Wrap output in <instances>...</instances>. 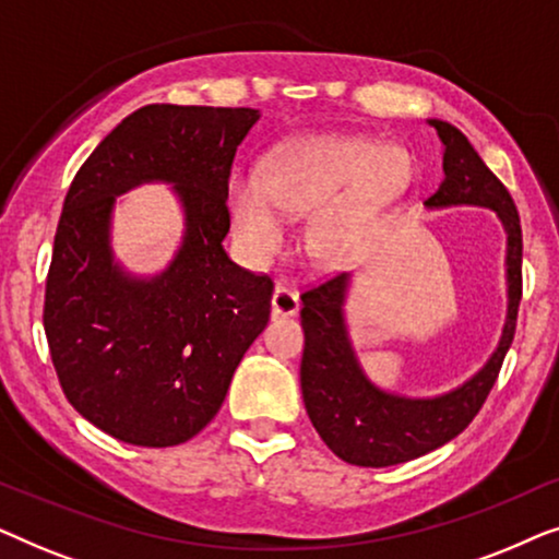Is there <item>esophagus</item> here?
Listing matches in <instances>:
<instances>
[{"mask_svg":"<svg viewBox=\"0 0 559 559\" xmlns=\"http://www.w3.org/2000/svg\"><path fill=\"white\" fill-rule=\"evenodd\" d=\"M300 310V297H297L295 289L289 287H277L272 295V312L274 316H282V318H289L295 316V312Z\"/></svg>","mask_w":559,"mask_h":559,"instance_id":"1","label":"esophagus"}]
</instances>
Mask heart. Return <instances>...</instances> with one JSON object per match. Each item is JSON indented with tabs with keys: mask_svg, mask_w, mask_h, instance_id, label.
<instances>
[{
	"mask_svg": "<svg viewBox=\"0 0 559 559\" xmlns=\"http://www.w3.org/2000/svg\"><path fill=\"white\" fill-rule=\"evenodd\" d=\"M415 182L404 147L369 136H305L272 152L264 173H236L228 182L236 239L254 259L285 241V218L310 216L305 243L323 264L354 259L381 216Z\"/></svg>",
	"mask_w": 559,
	"mask_h": 559,
	"instance_id": "b5f03b06",
	"label": "heart"
}]
</instances>
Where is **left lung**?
Masks as SVG:
<instances>
[{"mask_svg":"<svg viewBox=\"0 0 559 559\" xmlns=\"http://www.w3.org/2000/svg\"><path fill=\"white\" fill-rule=\"evenodd\" d=\"M427 124L435 127L442 142L445 173L435 195L425 201L427 209L478 205L493 211L507 234V320L499 346L471 379L435 396H404L381 389L358 361L346 323L350 274H338L302 295L305 409L325 445L341 461L364 468L415 461L461 435L484 407L516 331L522 300V226L516 205L461 129L442 119H427Z\"/></svg>","mask_w":559,"mask_h":559,"instance_id":"obj_1","label":"left lung"}]
</instances>
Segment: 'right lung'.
Masks as SVG:
<instances>
[{"label":"right lung","instance_id":"add662e5","mask_svg":"<svg viewBox=\"0 0 559 559\" xmlns=\"http://www.w3.org/2000/svg\"><path fill=\"white\" fill-rule=\"evenodd\" d=\"M257 109L150 104L81 165L60 213L45 285V335L75 412L111 438L180 445L216 417L272 308V280L228 259V175ZM174 186L181 247L157 275L112 257L116 198Z\"/></svg>","mask_w":559,"mask_h":559}]
</instances>
